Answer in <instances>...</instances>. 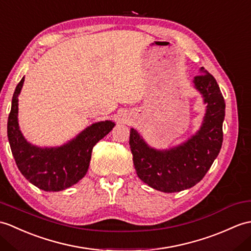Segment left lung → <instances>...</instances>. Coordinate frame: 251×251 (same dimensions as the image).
<instances>
[{
	"mask_svg": "<svg viewBox=\"0 0 251 251\" xmlns=\"http://www.w3.org/2000/svg\"><path fill=\"white\" fill-rule=\"evenodd\" d=\"M195 77L207 110L201 129L187 142L169 151L149 148L131 128L129 145L138 176L151 187L162 192H177L195 186L204 177L223 145V122L226 102L217 81L201 68Z\"/></svg>",
	"mask_w": 251,
	"mask_h": 251,
	"instance_id": "1",
	"label": "left lung"
}]
</instances>
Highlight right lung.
Returning a JSON list of instances; mask_svg holds the SVG:
<instances>
[{"mask_svg":"<svg viewBox=\"0 0 251 251\" xmlns=\"http://www.w3.org/2000/svg\"><path fill=\"white\" fill-rule=\"evenodd\" d=\"M25 82L17 84L7 122L11 153L22 176L45 191H60L78 183L89 169L94 145L112 130L114 123L99 122L87 127L66 145L57 149H39L25 141L18 125V96Z\"/></svg>","mask_w":251,"mask_h":251,"instance_id":"add662e5","label":"right lung"}]
</instances>
